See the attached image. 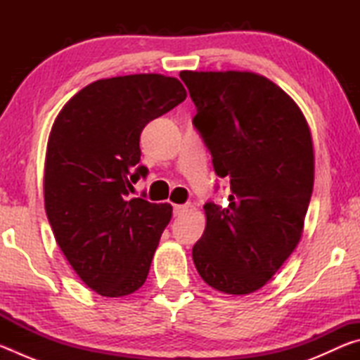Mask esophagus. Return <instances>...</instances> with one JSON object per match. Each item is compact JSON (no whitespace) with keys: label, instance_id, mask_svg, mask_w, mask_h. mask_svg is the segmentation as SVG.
Instances as JSON below:
<instances>
[{"label":"esophagus","instance_id":"1","mask_svg":"<svg viewBox=\"0 0 360 360\" xmlns=\"http://www.w3.org/2000/svg\"><path fill=\"white\" fill-rule=\"evenodd\" d=\"M187 211V205H173V212L174 216H181Z\"/></svg>","mask_w":360,"mask_h":360}]
</instances>
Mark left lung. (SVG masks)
Listing matches in <instances>:
<instances>
[{
	"mask_svg": "<svg viewBox=\"0 0 360 360\" xmlns=\"http://www.w3.org/2000/svg\"><path fill=\"white\" fill-rule=\"evenodd\" d=\"M193 117L229 205L205 203L206 229L192 249L206 284L225 294L260 289L300 241L314 184L313 139L300 108L249 71H181Z\"/></svg>",
	"mask_w": 360,
	"mask_h": 360,
	"instance_id": "left-lung-1",
	"label": "left lung"
}]
</instances>
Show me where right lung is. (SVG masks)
Wrapping results in <instances>:
<instances>
[{"mask_svg": "<svg viewBox=\"0 0 360 360\" xmlns=\"http://www.w3.org/2000/svg\"><path fill=\"white\" fill-rule=\"evenodd\" d=\"M186 96L176 77L100 79L53 122L44 167L47 219L72 270L96 294L129 295L148 278L173 208L129 198L148 174L138 165L139 135Z\"/></svg>", "mask_w": 360, "mask_h": 360, "instance_id": "add662e5", "label": "right lung"}]
</instances>
